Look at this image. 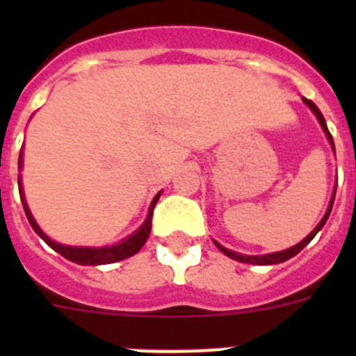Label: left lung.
Here are the masks:
<instances>
[{
    "instance_id": "1",
    "label": "left lung",
    "mask_w": 356,
    "mask_h": 356,
    "mask_svg": "<svg viewBox=\"0 0 356 356\" xmlns=\"http://www.w3.org/2000/svg\"><path fill=\"white\" fill-rule=\"evenodd\" d=\"M303 103L310 108V111H312V113L316 114V118H318V122H320L321 129H323V133H325L327 140H329V144H331V147L334 149V142H332V136H331V133H329V129H327L325 118H323V114L320 113V108L316 107L314 103L310 102V99H305V97H303ZM334 195H337V186H334V190H332V197H331V201H329V207H327L325 214H323V218H321V222L318 223V225L312 229V233L307 234V236H305L301 242L296 243V245H292V248L284 249V251H277V253H268V254H242V253H236V251H231V249H227V248H223L222 243H218L216 240H214V243H216L218 249H220L223 254H227L229 259L238 260V262H245V264H257V266L281 264V262H284V260L296 257V254H298L299 251H301V249H303L305 245H307V243H309L310 240L316 236V234L320 233L321 227H323L327 220H329V214H331V211H332V203H334Z\"/></svg>"
}]
</instances>
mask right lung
<instances>
[{"label":"right lung","mask_w":356,"mask_h":356,"mask_svg":"<svg viewBox=\"0 0 356 356\" xmlns=\"http://www.w3.org/2000/svg\"><path fill=\"white\" fill-rule=\"evenodd\" d=\"M22 151H19V159H18V170H22L24 166V159H22ZM18 188H19V197H22V203H24V211L25 216L29 220L31 227L35 229V233L44 240V242L49 245L51 249H55L57 253H60L64 259L72 260L75 264L81 266H102V264H113V262H118V260L129 259L133 257L134 253H138L142 245L145 243L147 236L151 233V218H153V209H155L156 201L161 197L162 192L153 197L149 205V212H147V218L144 220V223L140 225L133 234H129L127 238H123L122 242L114 243V245H103V248H86V245H64V243H58L55 240L47 236L44 231L40 229V225L36 223V220L31 214L29 207H27V201H25L24 195V186H22V177L18 175Z\"/></svg>","instance_id":"obj_1"}]
</instances>
